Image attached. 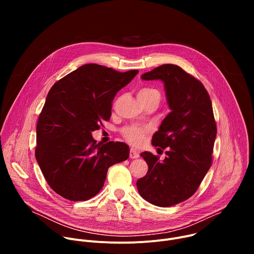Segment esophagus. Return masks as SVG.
I'll use <instances>...</instances> for the list:
<instances>
[{
  "label": "esophagus",
  "mask_w": 254,
  "mask_h": 254,
  "mask_svg": "<svg viewBox=\"0 0 254 254\" xmlns=\"http://www.w3.org/2000/svg\"><path fill=\"white\" fill-rule=\"evenodd\" d=\"M139 157V154L137 151H135L134 149H130L129 150V158L130 159H136Z\"/></svg>",
  "instance_id": "obj_1"
}]
</instances>
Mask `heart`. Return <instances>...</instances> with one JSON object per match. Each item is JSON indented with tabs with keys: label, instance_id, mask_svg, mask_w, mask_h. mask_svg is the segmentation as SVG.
Returning <instances> with one entry per match:
<instances>
[{
	"label": "heart",
	"instance_id": "b5f03b06",
	"mask_svg": "<svg viewBox=\"0 0 254 254\" xmlns=\"http://www.w3.org/2000/svg\"><path fill=\"white\" fill-rule=\"evenodd\" d=\"M138 100L140 102L146 101L151 98H158L159 101L161 99V93L152 87H143L137 93ZM149 132L148 127H139L135 126H131L123 129V134L125 138L133 146H139L144 140V136Z\"/></svg>",
	"mask_w": 254,
	"mask_h": 254
}]
</instances>
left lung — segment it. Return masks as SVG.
<instances>
[{"mask_svg": "<svg viewBox=\"0 0 254 254\" xmlns=\"http://www.w3.org/2000/svg\"><path fill=\"white\" fill-rule=\"evenodd\" d=\"M141 79L164 82L171 113L152 138L158 150L167 149V157L160 162L152 153H141L149 170L136 187L144 200L170 207L189 199L212 165L217 133L212 102L202 82L178 65L163 64Z\"/></svg>", "mask_w": 254, "mask_h": 254, "instance_id": "obj_1", "label": "left lung"}]
</instances>
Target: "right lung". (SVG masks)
<instances>
[{
    "mask_svg": "<svg viewBox=\"0 0 254 254\" xmlns=\"http://www.w3.org/2000/svg\"><path fill=\"white\" fill-rule=\"evenodd\" d=\"M137 72L85 64L51 87L37 123L35 156L58 195L74 202L94 197L108 168L128 158L127 144L96 143L91 132L110 121L116 94Z\"/></svg>",
    "mask_w": 254,
    "mask_h": 254,
    "instance_id": "add662e5",
    "label": "right lung"
}]
</instances>
